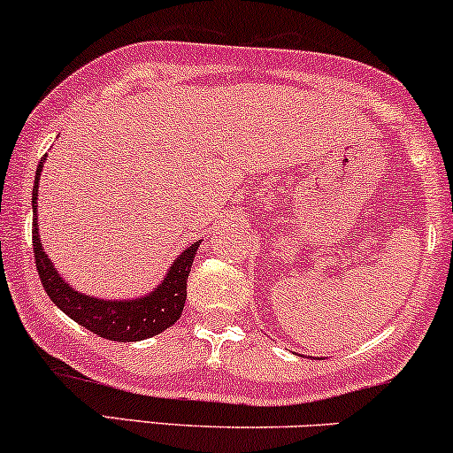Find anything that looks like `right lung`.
<instances>
[{
	"label": "right lung",
	"mask_w": 453,
	"mask_h": 453,
	"mask_svg": "<svg viewBox=\"0 0 453 453\" xmlns=\"http://www.w3.org/2000/svg\"><path fill=\"white\" fill-rule=\"evenodd\" d=\"M45 158H48V154L39 163L35 184H33V253H35L39 278H42V284L51 303L60 307V311H65L74 322L81 324L83 328L108 341L135 342L167 330L184 311L188 276H190L194 255L200 246L198 240L175 257V261L165 273L163 282L150 293L134 296V299H100V296L79 293L60 276L58 269L54 267V263L45 253L42 238H39L37 196L39 177H42Z\"/></svg>",
	"instance_id": "right-lung-1"
}]
</instances>
